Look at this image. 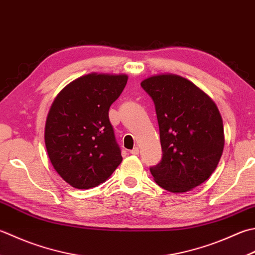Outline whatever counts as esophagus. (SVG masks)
Masks as SVG:
<instances>
[{
  "label": "esophagus",
  "instance_id": "1",
  "mask_svg": "<svg viewBox=\"0 0 255 255\" xmlns=\"http://www.w3.org/2000/svg\"><path fill=\"white\" fill-rule=\"evenodd\" d=\"M131 154H138L139 153V148L138 147H134L132 150H130Z\"/></svg>",
  "mask_w": 255,
  "mask_h": 255
}]
</instances>
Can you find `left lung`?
Returning a JSON list of instances; mask_svg holds the SVG:
<instances>
[{
    "label": "left lung",
    "mask_w": 255,
    "mask_h": 255,
    "mask_svg": "<svg viewBox=\"0 0 255 255\" xmlns=\"http://www.w3.org/2000/svg\"><path fill=\"white\" fill-rule=\"evenodd\" d=\"M140 85L154 104L160 133L162 158L150 167L154 181L170 192L200 186L223 152V123L216 104L178 75H157Z\"/></svg>",
    "instance_id": "8db88e82"
}]
</instances>
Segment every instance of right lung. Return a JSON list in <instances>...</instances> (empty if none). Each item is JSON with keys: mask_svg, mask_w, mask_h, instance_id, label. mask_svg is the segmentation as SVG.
<instances>
[{"mask_svg": "<svg viewBox=\"0 0 255 255\" xmlns=\"http://www.w3.org/2000/svg\"><path fill=\"white\" fill-rule=\"evenodd\" d=\"M127 79L126 75L88 74L55 98L45 125V144L54 169L72 187H96L121 164L108 112Z\"/></svg>", "mask_w": 255, "mask_h": 255, "instance_id": "right-lung-1", "label": "right lung"}]
</instances>
